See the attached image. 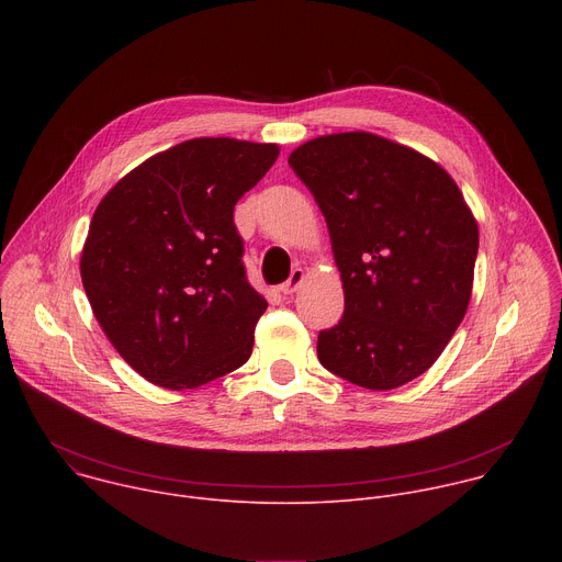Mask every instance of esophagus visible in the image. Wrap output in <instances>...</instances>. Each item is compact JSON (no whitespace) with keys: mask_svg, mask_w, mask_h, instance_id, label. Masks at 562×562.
Wrapping results in <instances>:
<instances>
[{"mask_svg":"<svg viewBox=\"0 0 562 562\" xmlns=\"http://www.w3.org/2000/svg\"><path fill=\"white\" fill-rule=\"evenodd\" d=\"M302 282H304V271L302 269H293L291 278L284 284H280V293L282 295H293L300 289Z\"/></svg>","mask_w":562,"mask_h":562,"instance_id":"1","label":"esophagus"}]
</instances>
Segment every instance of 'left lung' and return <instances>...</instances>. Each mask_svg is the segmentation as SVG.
I'll return each mask as SVG.
<instances>
[{
  "mask_svg": "<svg viewBox=\"0 0 562 562\" xmlns=\"http://www.w3.org/2000/svg\"><path fill=\"white\" fill-rule=\"evenodd\" d=\"M289 165L327 220L345 289L317 360L371 391L412 382L471 300L477 222L458 184L427 155L367 131L308 139Z\"/></svg>",
  "mask_w": 562,
  "mask_h": 562,
  "instance_id": "left-lung-1",
  "label": "left lung"
}]
</instances>
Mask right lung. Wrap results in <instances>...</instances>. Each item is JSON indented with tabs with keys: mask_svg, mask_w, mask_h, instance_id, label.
<instances>
[{
	"mask_svg": "<svg viewBox=\"0 0 562 562\" xmlns=\"http://www.w3.org/2000/svg\"><path fill=\"white\" fill-rule=\"evenodd\" d=\"M278 144L195 137L148 157L98 204L79 273L117 353L182 391L243 367L267 300L249 284L233 206Z\"/></svg>",
	"mask_w": 562,
	"mask_h": 562,
	"instance_id": "1",
	"label": "right lung"
}]
</instances>
